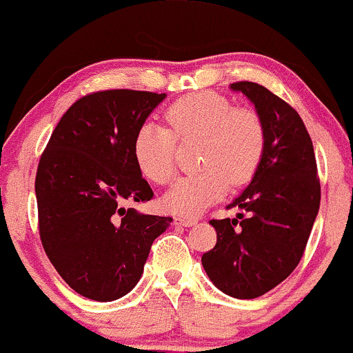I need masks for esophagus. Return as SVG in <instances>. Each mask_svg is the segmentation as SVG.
I'll return each mask as SVG.
<instances>
[{
    "label": "esophagus",
    "instance_id": "obj_1",
    "mask_svg": "<svg viewBox=\"0 0 353 353\" xmlns=\"http://www.w3.org/2000/svg\"><path fill=\"white\" fill-rule=\"evenodd\" d=\"M195 223H197V219H194V217H181V216H178V217H175V219H173V224H175V226H183V228L194 226Z\"/></svg>",
    "mask_w": 353,
    "mask_h": 353
}]
</instances>
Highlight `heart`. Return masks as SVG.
<instances>
[{
  "label": "heart",
  "mask_w": 353,
  "mask_h": 353,
  "mask_svg": "<svg viewBox=\"0 0 353 353\" xmlns=\"http://www.w3.org/2000/svg\"><path fill=\"white\" fill-rule=\"evenodd\" d=\"M168 127L144 122L132 139V156L141 175L165 185L175 176L176 139L202 136L201 168L180 178L163 197L173 214L197 216L219 201L230 188L246 185L256 175L265 150L267 130L260 115L250 108H234L214 92L180 97L165 112Z\"/></svg>",
  "instance_id": "b5f03b06"
}]
</instances>
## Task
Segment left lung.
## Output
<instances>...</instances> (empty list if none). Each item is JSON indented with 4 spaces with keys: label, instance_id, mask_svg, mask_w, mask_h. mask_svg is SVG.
<instances>
[{
    "label": "left lung",
    "instance_id": "1",
    "mask_svg": "<svg viewBox=\"0 0 353 353\" xmlns=\"http://www.w3.org/2000/svg\"><path fill=\"white\" fill-rule=\"evenodd\" d=\"M255 105L267 130L256 175L228 209L246 217L212 219L217 243L202 255L212 284L236 299H255L285 281L303 258L319 210L321 187L303 119L287 101L252 81L232 83Z\"/></svg>",
    "mask_w": 353,
    "mask_h": 353
}]
</instances>
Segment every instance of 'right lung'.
Segmentation results:
<instances>
[{
  "label": "right lung",
  "instance_id": "1",
  "mask_svg": "<svg viewBox=\"0 0 353 353\" xmlns=\"http://www.w3.org/2000/svg\"><path fill=\"white\" fill-rule=\"evenodd\" d=\"M165 98L136 90L79 98L41 156L35 195L42 246L64 282L88 299L129 294L152 241L173 221L132 207L154 195L134 161V134Z\"/></svg>",
  "mask_w": 353,
  "mask_h": 353
}]
</instances>
